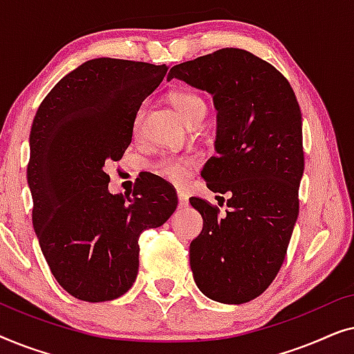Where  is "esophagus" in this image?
I'll use <instances>...</instances> for the list:
<instances>
[{"label": "esophagus", "instance_id": "esophagus-1", "mask_svg": "<svg viewBox=\"0 0 354 354\" xmlns=\"http://www.w3.org/2000/svg\"><path fill=\"white\" fill-rule=\"evenodd\" d=\"M177 198H178V206H180V207L188 205V196H187L185 192L178 190V192H177Z\"/></svg>", "mask_w": 354, "mask_h": 354}]
</instances>
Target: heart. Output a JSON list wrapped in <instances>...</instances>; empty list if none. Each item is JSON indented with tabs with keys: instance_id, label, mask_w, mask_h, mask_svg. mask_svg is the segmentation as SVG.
<instances>
[{
	"instance_id": "heart-1",
	"label": "heart",
	"mask_w": 354,
	"mask_h": 354,
	"mask_svg": "<svg viewBox=\"0 0 354 354\" xmlns=\"http://www.w3.org/2000/svg\"><path fill=\"white\" fill-rule=\"evenodd\" d=\"M171 103L174 109L177 111L178 115L188 122L192 118H195L198 113H206V104L200 96L192 93V91H174L171 95ZM143 113L138 111L133 119V132L138 133L142 127ZM196 159L192 156H166L159 159L154 166V171L164 180L176 183V185H183L190 177V174L195 167Z\"/></svg>"
}]
</instances>
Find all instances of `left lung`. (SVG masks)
Here are the masks:
<instances>
[{
  "label": "left lung",
  "mask_w": 354,
  "mask_h": 354,
  "mask_svg": "<svg viewBox=\"0 0 354 354\" xmlns=\"http://www.w3.org/2000/svg\"><path fill=\"white\" fill-rule=\"evenodd\" d=\"M172 79L212 95L217 154L201 177L209 190L230 195L225 216L190 200L203 217L190 243L193 279L214 301L248 303L282 268L298 217L304 153L297 96L272 64L240 48L174 66Z\"/></svg>",
  "instance_id": "8db88e82"
}]
</instances>
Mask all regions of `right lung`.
<instances>
[{
    "instance_id": "right-lung-1",
    "label": "right lung",
    "mask_w": 354,
    "mask_h": 354,
    "mask_svg": "<svg viewBox=\"0 0 354 354\" xmlns=\"http://www.w3.org/2000/svg\"><path fill=\"white\" fill-rule=\"evenodd\" d=\"M166 72V64L90 59L53 86L33 119V229L57 283L82 301L122 297L137 279L142 232L161 227L177 207L158 178L124 196L109 193L104 172L124 156L135 114Z\"/></svg>"
}]
</instances>
